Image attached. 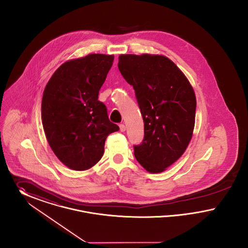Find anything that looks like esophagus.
<instances>
[{
  "label": "esophagus",
  "mask_w": 248,
  "mask_h": 248,
  "mask_svg": "<svg viewBox=\"0 0 248 248\" xmlns=\"http://www.w3.org/2000/svg\"><path fill=\"white\" fill-rule=\"evenodd\" d=\"M119 128H120V130H121L122 132H124V131L126 130V126H125L124 124H120V125H119Z\"/></svg>",
  "instance_id": "1"
}]
</instances>
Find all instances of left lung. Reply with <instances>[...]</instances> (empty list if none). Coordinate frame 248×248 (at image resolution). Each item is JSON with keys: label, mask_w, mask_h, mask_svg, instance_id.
<instances>
[{"label": "left lung", "mask_w": 248, "mask_h": 248, "mask_svg": "<svg viewBox=\"0 0 248 248\" xmlns=\"http://www.w3.org/2000/svg\"><path fill=\"white\" fill-rule=\"evenodd\" d=\"M118 69L133 87L143 119V142L134 145L137 161L161 172L186 149L195 125L196 97L187 78L159 55H120Z\"/></svg>", "instance_id": "left-lung-1"}]
</instances>
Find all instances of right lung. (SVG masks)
Returning a JSON list of instances; mask_svg holds the SVG:
<instances>
[{"label":"right lung","mask_w":248,"mask_h":248,"mask_svg":"<svg viewBox=\"0 0 248 248\" xmlns=\"http://www.w3.org/2000/svg\"><path fill=\"white\" fill-rule=\"evenodd\" d=\"M114 56L90 54L66 62L53 74L42 99V123L53 152L70 169L85 170L104 155L107 136L119 130L99 91Z\"/></svg>","instance_id":"1"}]
</instances>
